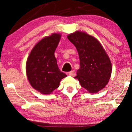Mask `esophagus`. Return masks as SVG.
<instances>
[{"instance_id":"1","label":"esophagus","mask_w":132,"mask_h":132,"mask_svg":"<svg viewBox=\"0 0 132 132\" xmlns=\"http://www.w3.org/2000/svg\"><path fill=\"white\" fill-rule=\"evenodd\" d=\"M75 71H74V70H72V71L68 72V75L70 76H72V77L75 76Z\"/></svg>"}]
</instances>
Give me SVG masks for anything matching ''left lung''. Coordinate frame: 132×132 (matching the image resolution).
Wrapping results in <instances>:
<instances>
[{
    "label": "left lung",
    "instance_id": "obj_1",
    "mask_svg": "<svg viewBox=\"0 0 132 132\" xmlns=\"http://www.w3.org/2000/svg\"><path fill=\"white\" fill-rule=\"evenodd\" d=\"M79 54L80 68L75 77L90 93L103 88L110 78L112 66L108 55L95 38L77 31L68 36Z\"/></svg>",
    "mask_w": 132,
    "mask_h": 132
}]
</instances>
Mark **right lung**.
<instances>
[{"mask_svg":"<svg viewBox=\"0 0 132 132\" xmlns=\"http://www.w3.org/2000/svg\"><path fill=\"white\" fill-rule=\"evenodd\" d=\"M61 35L53 33L40 40L30 54L26 63L27 78L31 86L42 94H50L67 75L59 69L54 52Z\"/></svg>","mask_w":132,"mask_h":132,"instance_id":"1","label":"right lung"}]
</instances>
